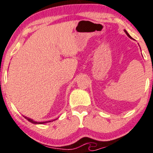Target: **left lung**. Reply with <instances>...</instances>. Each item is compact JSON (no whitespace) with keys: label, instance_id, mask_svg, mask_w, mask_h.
Masks as SVG:
<instances>
[{"label":"left lung","instance_id":"left-lung-1","mask_svg":"<svg viewBox=\"0 0 153 153\" xmlns=\"http://www.w3.org/2000/svg\"><path fill=\"white\" fill-rule=\"evenodd\" d=\"M124 31H125V32H126V34H127V36H129V37H130V38H131V36H130V35H129V34H128V33H127V31H126V30H124Z\"/></svg>","mask_w":153,"mask_h":153}]
</instances>
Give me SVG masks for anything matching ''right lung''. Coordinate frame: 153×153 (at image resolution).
I'll use <instances>...</instances> for the list:
<instances>
[{"label":"right lung","instance_id":"obj_1","mask_svg":"<svg viewBox=\"0 0 153 153\" xmlns=\"http://www.w3.org/2000/svg\"><path fill=\"white\" fill-rule=\"evenodd\" d=\"M24 118H25V119H27V120H28V121H29V122H31V123H33V124H45V123H47V122H50V121H49V122H34V120H32V119H31L28 118V117H24Z\"/></svg>","mask_w":153,"mask_h":153}]
</instances>
